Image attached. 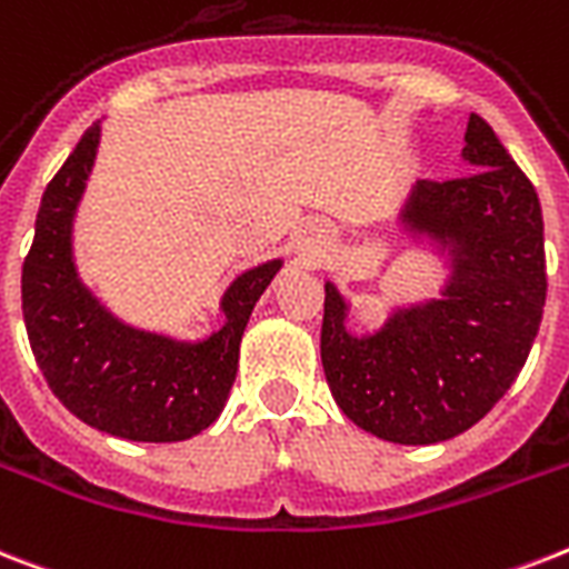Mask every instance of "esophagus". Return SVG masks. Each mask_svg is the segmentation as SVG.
Masks as SVG:
<instances>
[{"mask_svg": "<svg viewBox=\"0 0 569 569\" xmlns=\"http://www.w3.org/2000/svg\"><path fill=\"white\" fill-rule=\"evenodd\" d=\"M300 251L309 253V257L321 251V233H318V230H312V228L303 230V237H300Z\"/></svg>", "mask_w": 569, "mask_h": 569, "instance_id": "esophagus-1", "label": "esophagus"}]
</instances>
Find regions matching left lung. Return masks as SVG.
<instances>
[{
	"label": "left lung",
	"mask_w": 569,
	"mask_h": 569,
	"mask_svg": "<svg viewBox=\"0 0 569 569\" xmlns=\"http://www.w3.org/2000/svg\"><path fill=\"white\" fill-rule=\"evenodd\" d=\"M452 180H418L400 210L447 260L441 298L397 307L380 330H348V300L327 280L321 365L357 427L395 445H438L470 429L511 389L547 300L543 216L532 180L470 113Z\"/></svg>",
	"instance_id": "obj_1"
}]
</instances>
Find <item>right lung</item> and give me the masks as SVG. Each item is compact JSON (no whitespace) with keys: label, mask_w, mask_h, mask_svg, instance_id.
I'll return each mask as SVG.
<instances>
[{"label":"right lung","mask_w":569,"mask_h":569,"mask_svg":"<svg viewBox=\"0 0 569 569\" xmlns=\"http://www.w3.org/2000/svg\"><path fill=\"white\" fill-rule=\"evenodd\" d=\"M101 124L46 187L34 242L22 262V318L49 389L84 423L128 441H187L224 409L237 380L239 341L283 260L242 271L221 295L224 325L201 341L119 321L78 277L72 221L99 151Z\"/></svg>","instance_id":"right-lung-1"}]
</instances>
